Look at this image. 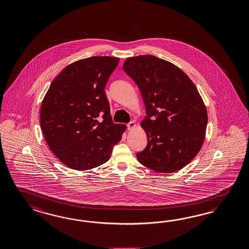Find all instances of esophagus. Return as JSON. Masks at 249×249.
Masks as SVG:
<instances>
[{
    "instance_id": "1",
    "label": "esophagus",
    "mask_w": 249,
    "mask_h": 249,
    "mask_svg": "<svg viewBox=\"0 0 249 249\" xmlns=\"http://www.w3.org/2000/svg\"><path fill=\"white\" fill-rule=\"evenodd\" d=\"M127 129L128 130H132V129H134L136 126V124H135V121L130 122V123H128L127 124Z\"/></svg>"
}]
</instances>
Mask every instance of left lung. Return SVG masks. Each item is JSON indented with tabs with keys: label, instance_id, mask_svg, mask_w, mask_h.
<instances>
[{
	"label": "left lung",
	"instance_id": "left-lung-1",
	"mask_svg": "<svg viewBox=\"0 0 249 249\" xmlns=\"http://www.w3.org/2000/svg\"><path fill=\"white\" fill-rule=\"evenodd\" d=\"M123 69L138 86L146 110L141 125L147 145L137 160L159 173L182 169L206 135L207 112L197 88L178 66L154 55L127 58Z\"/></svg>",
	"mask_w": 249,
	"mask_h": 249
}]
</instances>
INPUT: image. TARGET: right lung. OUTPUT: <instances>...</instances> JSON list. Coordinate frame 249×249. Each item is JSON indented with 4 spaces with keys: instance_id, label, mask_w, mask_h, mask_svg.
I'll return each instance as SVG.
<instances>
[{
    "instance_id": "obj_1",
    "label": "right lung",
    "mask_w": 249,
    "mask_h": 249,
    "mask_svg": "<svg viewBox=\"0 0 249 249\" xmlns=\"http://www.w3.org/2000/svg\"><path fill=\"white\" fill-rule=\"evenodd\" d=\"M119 58L92 56L67 65L52 82L40 122L51 151L66 166L89 170L106 163L126 126L114 124L105 88Z\"/></svg>"
}]
</instances>
